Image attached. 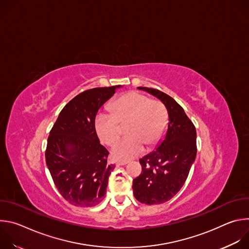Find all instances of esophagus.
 Returning <instances> with one entry per match:
<instances>
[{"instance_id":"34e87169","label":"esophagus","mask_w":249,"mask_h":249,"mask_svg":"<svg viewBox=\"0 0 249 249\" xmlns=\"http://www.w3.org/2000/svg\"><path fill=\"white\" fill-rule=\"evenodd\" d=\"M127 163H128V161H117V162H116L117 165H125V164H127Z\"/></svg>"}]
</instances>
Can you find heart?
Masks as SVG:
<instances>
[{
	"label": "heart",
	"instance_id": "1",
	"mask_svg": "<svg viewBox=\"0 0 249 249\" xmlns=\"http://www.w3.org/2000/svg\"><path fill=\"white\" fill-rule=\"evenodd\" d=\"M111 112H99L94 121L97 136L106 145H112L126 126L124 140L116 143L111 151L114 159L131 160L143 153L144 146L151 148L162 139L168 124L164 105L137 91L120 96L110 105Z\"/></svg>",
	"mask_w": 249,
	"mask_h": 249
}]
</instances>
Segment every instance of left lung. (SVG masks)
<instances>
[{"instance_id":"left-lung-1","label":"left lung","mask_w":249,"mask_h":249,"mask_svg":"<svg viewBox=\"0 0 249 249\" xmlns=\"http://www.w3.org/2000/svg\"><path fill=\"white\" fill-rule=\"evenodd\" d=\"M138 89L163 103L168 124L156 150L140 160L143 173L133 180V192L141 203L161 204L175 196L187 179L197 154L196 129L172 97L155 89Z\"/></svg>"}]
</instances>
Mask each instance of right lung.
<instances>
[{
  "mask_svg": "<svg viewBox=\"0 0 249 249\" xmlns=\"http://www.w3.org/2000/svg\"><path fill=\"white\" fill-rule=\"evenodd\" d=\"M122 86L95 88L71 100L50 131L46 164L60 194L78 207H93L104 197L114 165L99 142L94 121L98 109Z\"/></svg>",
  "mask_w": 249,
  "mask_h": 249,
  "instance_id": "obj_1",
  "label": "right lung"
}]
</instances>
